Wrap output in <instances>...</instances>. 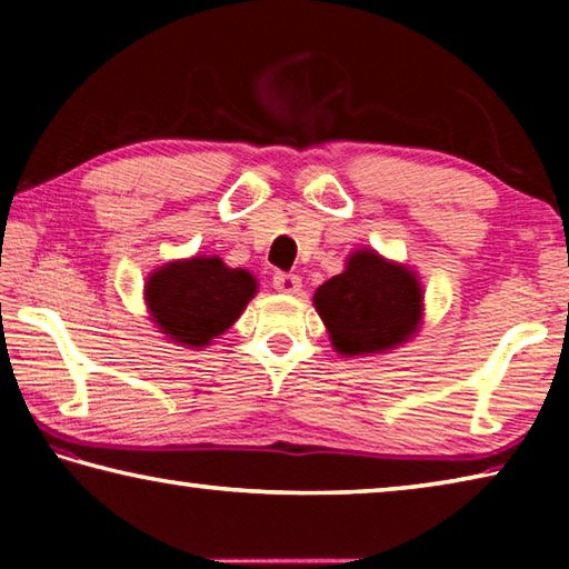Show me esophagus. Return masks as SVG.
Wrapping results in <instances>:
<instances>
[{
  "label": "esophagus",
  "instance_id": "34e87169",
  "mask_svg": "<svg viewBox=\"0 0 569 569\" xmlns=\"http://www.w3.org/2000/svg\"><path fill=\"white\" fill-rule=\"evenodd\" d=\"M273 288L281 293H298L301 291V278L296 273H283V271H276L273 273Z\"/></svg>",
  "mask_w": 569,
  "mask_h": 569
}]
</instances>
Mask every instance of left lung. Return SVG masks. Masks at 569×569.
I'll use <instances>...</instances> for the list:
<instances>
[{"label": "left lung", "instance_id": "1", "mask_svg": "<svg viewBox=\"0 0 569 569\" xmlns=\"http://www.w3.org/2000/svg\"><path fill=\"white\" fill-rule=\"evenodd\" d=\"M421 283L407 266L377 250H353L343 273L316 288L313 306L341 356L387 353L417 333Z\"/></svg>", "mask_w": 569, "mask_h": 569}]
</instances>
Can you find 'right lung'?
<instances>
[{"mask_svg": "<svg viewBox=\"0 0 569 569\" xmlns=\"http://www.w3.org/2000/svg\"><path fill=\"white\" fill-rule=\"evenodd\" d=\"M256 291V278L243 268H228L218 256H192L148 276L146 303L170 341L203 349L238 321Z\"/></svg>", "mask_w": 569, "mask_h": 569, "instance_id": "1", "label": "right lung"}]
</instances>
